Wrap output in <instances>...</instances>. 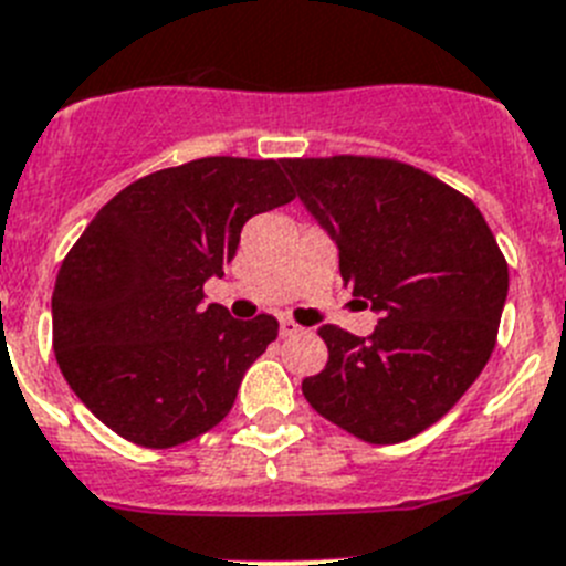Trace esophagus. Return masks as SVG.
Listing matches in <instances>:
<instances>
[{
	"label": "esophagus",
	"instance_id": "obj_1",
	"mask_svg": "<svg viewBox=\"0 0 566 566\" xmlns=\"http://www.w3.org/2000/svg\"><path fill=\"white\" fill-rule=\"evenodd\" d=\"M279 333H282V338H290V336H298V333H302V327H298L293 318H282V324H279Z\"/></svg>",
	"mask_w": 566,
	"mask_h": 566
}]
</instances>
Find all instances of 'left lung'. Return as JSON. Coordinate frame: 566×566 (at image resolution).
<instances>
[{
  "instance_id": "1",
  "label": "left lung",
  "mask_w": 566,
  "mask_h": 566,
  "mask_svg": "<svg viewBox=\"0 0 566 566\" xmlns=\"http://www.w3.org/2000/svg\"><path fill=\"white\" fill-rule=\"evenodd\" d=\"M298 199L338 248L353 296L381 313L370 338L318 327L327 365L313 410L370 444H399L453 410L499 336L507 259L473 199L385 156L284 159Z\"/></svg>"
}]
</instances>
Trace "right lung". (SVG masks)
<instances>
[{
	"mask_svg": "<svg viewBox=\"0 0 566 566\" xmlns=\"http://www.w3.org/2000/svg\"><path fill=\"white\" fill-rule=\"evenodd\" d=\"M284 159L208 156L142 176L93 216L53 287V350L82 405L150 450L185 444L230 412L279 336L273 316L205 304L244 222L296 199Z\"/></svg>",
	"mask_w": 566,
	"mask_h": 566,
	"instance_id": "right-lung-1",
	"label": "right lung"
}]
</instances>
